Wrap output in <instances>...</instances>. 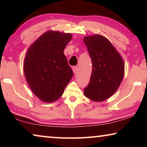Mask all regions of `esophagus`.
Listing matches in <instances>:
<instances>
[{
  "label": "esophagus",
  "mask_w": 147,
  "mask_h": 147,
  "mask_svg": "<svg viewBox=\"0 0 147 147\" xmlns=\"http://www.w3.org/2000/svg\"><path fill=\"white\" fill-rule=\"evenodd\" d=\"M73 73H74V74L76 73V72H77V67H76V66L73 67Z\"/></svg>",
  "instance_id": "34e87169"
}]
</instances>
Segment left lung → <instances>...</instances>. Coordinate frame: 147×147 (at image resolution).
<instances>
[{
	"label": "left lung",
	"mask_w": 147,
	"mask_h": 147,
	"mask_svg": "<svg viewBox=\"0 0 147 147\" xmlns=\"http://www.w3.org/2000/svg\"><path fill=\"white\" fill-rule=\"evenodd\" d=\"M84 41L93 66L84 94L94 101L105 100L120 86L124 73V61L110 41L101 35L85 37Z\"/></svg>",
	"instance_id": "obj_1"
}]
</instances>
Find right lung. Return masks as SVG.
<instances>
[{"label":"right lung","mask_w":147,"mask_h":147,"mask_svg":"<svg viewBox=\"0 0 147 147\" xmlns=\"http://www.w3.org/2000/svg\"><path fill=\"white\" fill-rule=\"evenodd\" d=\"M72 39L71 34L49 31L30 47L24 71L30 88L43 102L60 97L73 76L63 51Z\"/></svg>","instance_id":"1"}]
</instances>
